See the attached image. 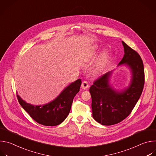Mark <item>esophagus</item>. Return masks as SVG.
<instances>
[{"label": "esophagus", "instance_id": "34e87169", "mask_svg": "<svg viewBox=\"0 0 156 156\" xmlns=\"http://www.w3.org/2000/svg\"><path fill=\"white\" fill-rule=\"evenodd\" d=\"M88 87H89V84L86 81H84L81 84V87L83 89V90H86V89H87Z\"/></svg>", "mask_w": 156, "mask_h": 156}]
</instances>
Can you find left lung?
Instances as JSON below:
<instances>
[{
  "mask_svg": "<svg viewBox=\"0 0 156 156\" xmlns=\"http://www.w3.org/2000/svg\"><path fill=\"white\" fill-rule=\"evenodd\" d=\"M125 54L119 62L127 66L131 73L129 86L118 90L110 84L112 71L99 77L90 87L94 119L103 125L117 124L131 112L138 101L144 84V70L140 55L122 41Z\"/></svg>",
  "mask_w": 156,
  "mask_h": 156,
  "instance_id": "8db88e82",
  "label": "left lung"
}]
</instances>
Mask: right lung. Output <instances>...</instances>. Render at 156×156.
<instances>
[{
    "instance_id": "add662e5",
    "label": "right lung",
    "mask_w": 156,
    "mask_h": 156,
    "mask_svg": "<svg viewBox=\"0 0 156 156\" xmlns=\"http://www.w3.org/2000/svg\"><path fill=\"white\" fill-rule=\"evenodd\" d=\"M81 79L66 86L62 92L51 102L43 105H32L22 99L18 94V101L30 117L39 124L45 126H56L67 117L73 100L80 91Z\"/></svg>"
}]
</instances>
